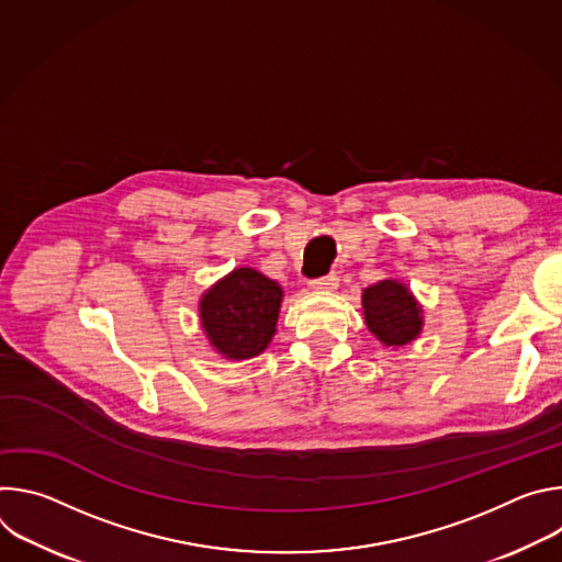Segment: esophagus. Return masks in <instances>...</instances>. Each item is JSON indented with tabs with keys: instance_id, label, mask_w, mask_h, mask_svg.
Segmentation results:
<instances>
[{
	"instance_id": "esophagus-1",
	"label": "esophagus",
	"mask_w": 562,
	"mask_h": 562,
	"mask_svg": "<svg viewBox=\"0 0 562 562\" xmlns=\"http://www.w3.org/2000/svg\"><path fill=\"white\" fill-rule=\"evenodd\" d=\"M338 282H340V278H338L336 273H327V276H323V278L308 280V286H311L313 291H334V289H338Z\"/></svg>"
}]
</instances>
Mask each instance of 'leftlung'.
<instances>
[{"label": "left lung", "instance_id": "left-lung-1", "mask_svg": "<svg viewBox=\"0 0 562 562\" xmlns=\"http://www.w3.org/2000/svg\"><path fill=\"white\" fill-rule=\"evenodd\" d=\"M369 331L386 347H403L423 329L420 306L403 282L382 280L362 293Z\"/></svg>", "mask_w": 562, "mask_h": 562}]
</instances>
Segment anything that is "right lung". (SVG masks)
<instances>
[{"mask_svg":"<svg viewBox=\"0 0 562 562\" xmlns=\"http://www.w3.org/2000/svg\"><path fill=\"white\" fill-rule=\"evenodd\" d=\"M282 289L254 269H235L200 302L202 327L211 345L233 360H247L273 338Z\"/></svg>","mask_w":562,"mask_h":562,"instance_id":"add662e5","label":"right lung"}]
</instances>
